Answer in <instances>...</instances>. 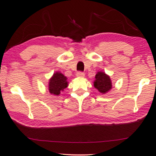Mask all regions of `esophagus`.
Returning <instances> with one entry per match:
<instances>
[{"label":"esophagus","mask_w":156,"mask_h":156,"mask_svg":"<svg viewBox=\"0 0 156 156\" xmlns=\"http://www.w3.org/2000/svg\"><path fill=\"white\" fill-rule=\"evenodd\" d=\"M76 76H77V77H81V78H83V77H84V76H85V74L83 73H82V72H78L77 73H76Z\"/></svg>","instance_id":"obj_1"}]
</instances>
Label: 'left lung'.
I'll return each mask as SVG.
<instances>
[{
	"label": "left lung",
	"instance_id": "left-lung-1",
	"mask_svg": "<svg viewBox=\"0 0 156 156\" xmlns=\"http://www.w3.org/2000/svg\"><path fill=\"white\" fill-rule=\"evenodd\" d=\"M94 87L100 92L105 94L112 89V81L109 75L103 72H98L95 76Z\"/></svg>",
	"mask_w": 156,
	"mask_h": 156
}]
</instances>
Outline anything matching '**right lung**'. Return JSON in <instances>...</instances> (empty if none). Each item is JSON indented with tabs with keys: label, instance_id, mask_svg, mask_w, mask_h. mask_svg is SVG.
<instances>
[{
	"label": "right lung",
	"instance_id": "1",
	"mask_svg": "<svg viewBox=\"0 0 156 156\" xmlns=\"http://www.w3.org/2000/svg\"><path fill=\"white\" fill-rule=\"evenodd\" d=\"M67 78L60 72L53 73L48 82L49 93L55 96H59L60 92L64 91L68 86Z\"/></svg>",
	"mask_w": 156,
	"mask_h": 156
}]
</instances>
